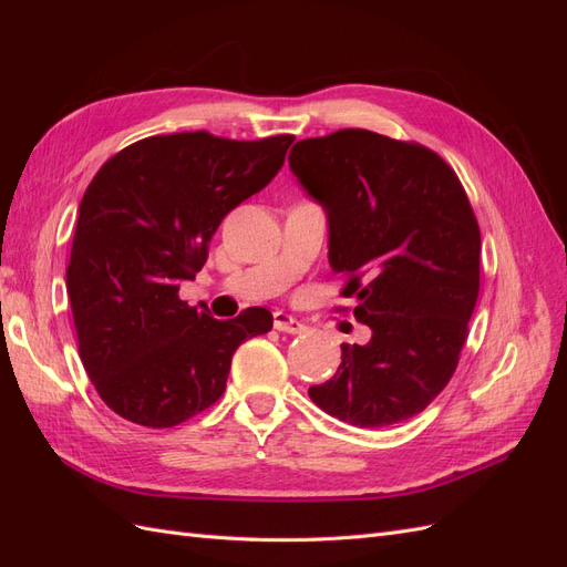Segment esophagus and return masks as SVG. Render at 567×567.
<instances>
[{"label": "esophagus", "instance_id": "34e87169", "mask_svg": "<svg viewBox=\"0 0 567 567\" xmlns=\"http://www.w3.org/2000/svg\"><path fill=\"white\" fill-rule=\"evenodd\" d=\"M274 329L281 331V333H302L305 326L286 312H274Z\"/></svg>", "mask_w": 567, "mask_h": 567}]
</instances>
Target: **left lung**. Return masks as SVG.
<instances>
[{"label": "left lung", "mask_w": 567, "mask_h": 567, "mask_svg": "<svg viewBox=\"0 0 567 567\" xmlns=\"http://www.w3.org/2000/svg\"><path fill=\"white\" fill-rule=\"evenodd\" d=\"M288 163L329 215L340 296L371 326L367 346L342 342V362L310 388L312 402L359 427L421 414L456 371L480 293L466 188L435 151L369 130L302 140Z\"/></svg>", "instance_id": "obj_1"}]
</instances>
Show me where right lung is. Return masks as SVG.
Here are the masks:
<instances>
[{
  "label": "right lung",
  "instance_id": "obj_1",
  "mask_svg": "<svg viewBox=\"0 0 567 567\" xmlns=\"http://www.w3.org/2000/svg\"><path fill=\"white\" fill-rule=\"evenodd\" d=\"M293 134L236 142L205 130L117 151L80 203L65 288L84 371L117 416L173 427L213 406L244 340L271 331L248 307L219 321L179 298L217 227L279 173Z\"/></svg>",
  "mask_w": 567,
  "mask_h": 567
}]
</instances>
